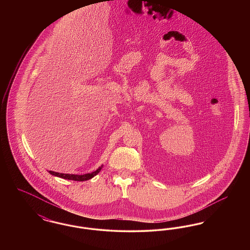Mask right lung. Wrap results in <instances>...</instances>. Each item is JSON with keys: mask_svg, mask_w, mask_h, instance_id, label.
<instances>
[{"mask_svg": "<svg viewBox=\"0 0 250 250\" xmlns=\"http://www.w3.org/2000/svg\"><path fill=\"white\" fill-rule=\"evenodd\" d=\"M102 167H99L94 172H91V173H86V174H82V175H79V174H65V173H59V172H55V171H52V170H49L48 172L54 176H57L60 178L67 179V180H72V181H80V182H83V181H87V180H90L91 178H93L94 176H95L102 168Z\"/></svg>", "mask_w": 250, "mask_h": 250, "instance_id": "1", "label": "right lung"}]
</instances>
